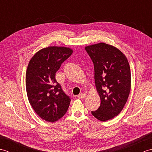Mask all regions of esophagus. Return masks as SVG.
<instances>
[{"label": "esophagus", "instance_id": "esophagus-1", "mask_svg": "<svg viewBox=\"0 0 152 152\" xmlns=\"http://www.w3.org/2000/svg\"><path fill=\"white\" fill-rule=\"evenodd\" d=\"M86 94L85 93H80V95H78V98L80 99H84L86 97Z\"/></svg>", "mask_w": 152, "mask_h": 152}]
</instances>
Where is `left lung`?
Here are the masks:
<instances>
[{"instance_id":"obj_1","label":"left lung","mask_w":152,"mask_h":152,"mask_svg":"<svg viewBox=\"0 0 152 152\" xmlns=\"http://www.w3.org/2000/svg\"><path fill=\"white\" fill-rule=\"evenodd\" d=\"M94 64L95 82L101 105L92 115L106 121L118 115L127 102L131 77L127 57L120 50L105 43L85 48Z\"/></svg>"}]
</instances>
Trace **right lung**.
<instances>
[{
    "instance_id": "obj_1",
    "label": "right lung",
    "mask_w": 152,
    "mask_h": 152,
    "mask_svg": "<svg viewBox=\"0 0 152 152\" xmlns=\"http://www.w3.org/2000/svg\"><path fill=\"white\" fill-rule=\"evenodd\" d=\"M72 53L64 47H48L38 51L28 64L25 83L28 101L37 115L55 122L66 114L71 99L56 79L61 64Z\"/></svg>"
}]
</instances>
